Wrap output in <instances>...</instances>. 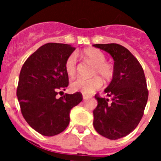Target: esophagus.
Listing matches in <instances>:
<instances>
[{"mask_svg": "<svg viewBox=\"0 0 161 161\" xmlns=\"http://www.w3.org/2000/svg\"><path fill=\"white\" fill-rule=\"evenodd\" d=\"M88 98H89V96H87V95H83V99H84V100H87Z\"/></svg>", "mask_w": 161, "mask_h": 161, "instance_id": "1", "label": "esophagus"}]
</instances>
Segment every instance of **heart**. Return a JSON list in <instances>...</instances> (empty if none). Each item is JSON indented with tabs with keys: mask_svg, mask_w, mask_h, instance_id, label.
<instances>
[{
	"mask_svg": "<svg viewBox=\"0 0 161 161\" xmlns=\"http://www.w3.org/2000/svg\"><path fill=\"white\" fill-rule=\"evenodd\" d=\"M84 56L88 61L95 65L93 76H99L109 81L113 78L114 67L106 63L105 54L96 48H87L84 51ZM77 69V57L75 53L68 57L65 62V71L69 76H73ZM99 76L91 79L78 77L71 82V89L75 92H81L85 94H91L102 86V80Z\"/></svg>",
	"mask_w": 161,
	"mask_h": 161,
	"instance_id": "b5f03b06",
	"label": "heart"
}]
</instances>
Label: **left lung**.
Returning <instances> with one entry per match:
<instances>
[{
    "mask_svg": "<svg viewBox=\"0 0 161 161\" xmlns=\"http://www.w3.org/2000/svg\"><path fill=\"white\" fill-rule=\"evenodd\" d=\"M113 58L114 76L104 92L109 99L95 96L93 126L101 136L118 139L133 131L143 115L148 98L143 68L124 47L117 43L94 44Z\"/></svg>",
    "mask_w": 161,
    "mask_h": 161,
    "instance_id": "1",
    "label": "left lung"
}]
</instances>
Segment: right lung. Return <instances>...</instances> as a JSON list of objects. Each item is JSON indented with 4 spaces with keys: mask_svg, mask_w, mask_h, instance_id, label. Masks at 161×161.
I'll list each match as a JSON object with an SVG mask.
<instances>
[{
    "mask_svg": "<svg viewBox=\"0 0 161 161\" xmlns=\"http://www.w3.org/2000/svg\"><path fill=\"white\" fill-rule=\"evenodd\" d=\"M76 48L50 42L28 58L19 75L17 97L25 120L34 130L53 136L67 128L70 111L82 101L79 92L56 97L68 85L65 62Z\"/></svg>",
    "mask_w": 161,
    "mask_h": 161,
    "instance_id": "add662e5",
    "label": "right lung"
}]
</instances>
